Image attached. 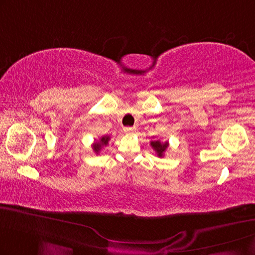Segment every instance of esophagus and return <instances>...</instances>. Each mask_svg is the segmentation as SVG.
Returning <instances> with one entry per match:
<instances>
[{
	"mask_svg": "<svg viewBox=\"0 0 255 255\" xmlns=\"http://www.w3.org/2000/svg\"><path fill=\"white\" fill-rule=\"evenodd\" d=\"M135 130H137V128H135L134 127H133V128H132V127H127V128H124V132H127V133H128V134L134 133Z\"/></svg>",
	"mask_w": 255,
	"mask_h": 255,
	"instance_id": "obj_1",
	"label": "esophagus"
}]
</instances>
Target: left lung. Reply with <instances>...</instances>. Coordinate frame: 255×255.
<instances>
[{"label": "left lung", "instance_id": "obj_1", "mask_svg": "<svg viewBox=\"0 0 255 255\" xmlns=\"http://www.w3.org/2000/svg\"><path fill=\"white\" fill-rule=\"evenodd\" d=\"M151 146L153 147V149L156 152V154L158 156H163V153L168 147V141H165V142H161L160 140H154V141H151Z\"/></svg>", "mask_w": 255, "mask_h": 255}]
</instances>
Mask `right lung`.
Wrapping results in <instances>:
<instances>
[{"label":"right lung","instance_id":"right-lung-1","mask_svg":"<svg viewBox=\"0 0 255 255\" xmlns=\"http://www.w3.org/2000/svg\"><path fill=\"white\" fill-rule=\"evenodd\" d=\"M109 139H110L109 135H103V137L101 138L99 141L94 142V144H93L94 152L99 154V152L101 151V148H102L103 146H107V145H108V141H109Z\"/></svg>","mask_w":255,"mask_h":255}]
</instances>
